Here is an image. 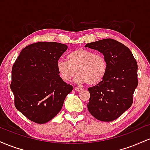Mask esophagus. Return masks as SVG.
<instances>
[{"mask_svg": "<svg viewBox=\"0 0 150 150\" xmlns=\"http://www.w3.org/2000/svg\"><path fill=\"white\" fill-rule=\"evenodd\" d=\"M74 89H75V90L76 91V92H80V91L82 90V88H80V87H75Z\"/></svg>", "mask_w": 150, "mask_h": 150, "instance_id": "1", "label": "esophagus"}]
</instances>
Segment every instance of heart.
<instances>
[{
    "label": "heart",
    "mask_w": 150,
    "mask_h": 150,
    "mask_svg": "<svg viewBox=\"0 0 150 150\" xmlns=\"http://www.w3.org/2000/svg\"><path fill=\"white\" fill-rule=\"evenodd\" d=\"M67 59H59L56 68L61 78L69 82L76 74L79 84L95 85L104 79L108 70L106 58L100 53L85 49H77L67 55Z\"/></svg>",
    "instance_id": "obj_1"
}]
</instances>
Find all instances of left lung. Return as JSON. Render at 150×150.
Wrapping results in <instances>:
<instances>
[{
    "label": "left lung",
    "mask_w": 150,
    "mask_h": 150,
    "mask_svg": "<svg viewBox=\"0 0 150 150\" xmlns=\"http://www.w3.org/2000/svg\"><path fill=\"white\" fill-rule=\"evenodd\" d=\"M102 53L108 63L106 76L100 83L89 87L87 108L97 120H116L131 106L138 85L137 64L127 46L112 39H105L85 45Z\"/></svg>",
    "instance_id": "obj_1"
}]
</instances>
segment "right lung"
<instances>
[{
	"label": "right lung",
	"instance_id": "obj_1",
	"mask_svg": "<svg viewBox=\"0 0 150 150\" xmlns=\"http://www.w3.org/2000/svg\"><path fill=\"white\" fill-rule=\"evenodd\" d=\"M67 49L57 42L34 43L22 50L13 65L10 89L15 106L34 123L43 124L54 118L73 90L56 68Z\"/></svg>",
	"mask_w": 150,
	"mask_h": 150
}]
</instances>
